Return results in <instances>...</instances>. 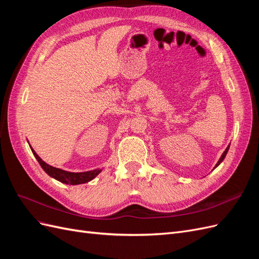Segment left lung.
I'll list each match as a JSON object with an SVG mask.
<instances>
[{
  "label": "left lung",
  "mask_w": 259,
  "mask_h": 259,
  "mask_svg": "<svg viewBox=\"0 0 259 259\" xmlns=\"http://www.w3.org/2000/svg\"><path fill=\"white\" fill-rule=\"evenodd\" d=\"M229 147H230V145H229L228 147H227V148H226V150H225V151H224V153L222 154V156H221V159H219V160H218V162H217V164H216V165H215V167H214V168H216V167H217V166L219 165V164H221V163H222V162L224 161V159L226 158V154H227V152H228V150H229Z\"/></svg>",
  "instance_id": "8db88e82"
}]
</instances>
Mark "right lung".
<instances>
[{
	"mask_svg": "<svg viewBox=\"0 0 259 259\" xmlns=\"http://www.w3.org/2000/svg\"><path fill=\"white\" fill-rule=\"evenodd\" d=\"M31 148V146H30ZM32 150V153L34 154L35 159L37 160V162L40 163L41 167L44 169V171L48 175H50L52 178L58 180V182L62 183V184H67V185H81V184H85L89 183L91 180H93L95 178L103 168H97V169H93V170H89V171H82V173H71V171H67L61 168H57L54 167L50 164L45 163L40 156H38L35 151L31 148Z\"/></svg>",
	"mask_w": 259,
	"mask_h": 259,
	"instance_id": "add662e5",
	"label": "right lung"
}]
</instances>
